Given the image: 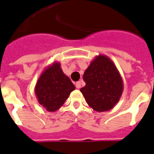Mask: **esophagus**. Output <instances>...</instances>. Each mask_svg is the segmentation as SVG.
<instances>
[{"label": "esophagus", "instance_id": "obj_1", "mask_svg": "<svg viewBox=\"0 0 154 154\" xmlns=\"http://www.w3.org/2000/svg\"><path fill=\"white\" fill-rule=\"evenodd\" d=\"M75 86H76V88H77V89H79V88H81V81H77V82L76 83Z\"/></svg>", "mask_w": 154, "mask_h": 154}]
</instances>
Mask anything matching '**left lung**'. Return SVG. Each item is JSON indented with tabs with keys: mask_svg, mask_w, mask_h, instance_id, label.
<instances>
[{
	"mask_svg": "<svg viewBox=\"0 0 154 154\" xmlns=\"http://www.w3.org/2000/svg\"><path fill=\"white\" fill-rule=\"evenodd\" d=\"M83 79L86 83L81 88L88 105L98 112L113 109L123 91V81L115 63L109 57L98 55L91 62Z\"/></svg>",
	"mask_w": 154,
	"mask_h": 154,
	"instance_id": "left-lung-1",
	"label": "left lung"
}]
</instances>
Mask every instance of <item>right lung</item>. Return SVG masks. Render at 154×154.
I'll list each match as a JSON object with an SVG mask.
<instances>
[{"label": "right lung", "mask_w": 154, "mask_h": 154, "mask_svg": "<svg viewBox=\"0 0 154 154\" xmlns=\"http://www.w3.org/2000/svg\"><path fill=\"white\" fill-rule=\"evenodd\" d=\"M75 86L54 62L43 70L35 87L38 103L48 112H56L64 104Z\"/></svg>", "instance_id": "add662e5"}]
</instances>
